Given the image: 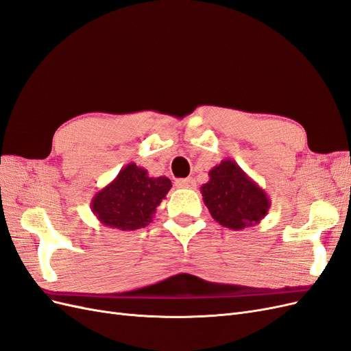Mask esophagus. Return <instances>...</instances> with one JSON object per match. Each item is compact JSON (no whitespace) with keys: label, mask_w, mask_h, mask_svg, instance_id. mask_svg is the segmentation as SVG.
<instances>
[{"label":"esophagus","mask_w":351,"mask_h":351,"mask_svg":"<svg viewBox=\"0 0 351 351\" xmlns=\"http://www.w3.org/2000/svg\"><path fill=\"white\" fill-rule=\"evenodd\" d=\"M176 186L182 187V189H195L196 187V182L195 178H178L176 180Z\"/></svg>","instance_id":"34e87169"}]
</instances>
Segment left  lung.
<instances>
[{
	"mask_svg": "<svg viewBox=\"0 0 351 351\" xmlns=\"http://www.w3.org/2000/svg\"><path fill=\"white\" fill-rule=\"evenodd\" d=\"M200 193L210 217L230 230L259 224L271 208L267 192L232 159H222L210 169Z\"/></svg>",
	"mask_w": 351,
	"mask_h": 351,
	"instance_id": "left-lung-1",
	"label": "left lung"
}]
</instances>
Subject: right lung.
<instances>
[{"instance_id":"1","label":"right lung","mask_w":351,"mask_h":351,"mask_svg":"<svg viewBox=\"0 0 351 351\" xmlns=\"http://www.w3.org/2000/svg\"><path fill=\"white\" fill-rule=\"evenodd\" d=\"M173 187L167 177H151L147 169L127 164L110 184L95 193L90 209L101 224L121 231L152 222L156 208Z\"/></svg>"}]
</instances>
